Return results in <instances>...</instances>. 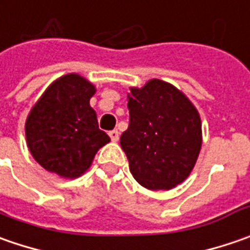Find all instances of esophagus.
I'll return each instance as SVG.
<instances>
[{"label":"esophagus","instance_id":"obj_1","mask_svg":"<svg viewBox=\"0 0 250 250\" xmlns=\"http://www.w3.org/2000/svg\"><path fill=\"white\" fill-rule=\"evenodd\" d=\"M108 135H110V138L112 142H118V139H120V132H118V130H111Z\"/></svg>","mask_w":250,"mask_h":250}]
</instances>
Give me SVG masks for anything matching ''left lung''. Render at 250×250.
Listing matches in <instances>:
<instances>
[{
	"label": "left lung",
	"mask_w": 250,
	"mask_h": 250,
	"mask_svg": "<svg viewBox=\"0 0 250 250\" xmlns=\"http://www.w3.org/2000/svg\"><path fill=\"white\" fill-rule=\"evenodd\" d=\"M129 128L121 135L133 178L150 190L182 184L202 149V121L185 93L171 83L150 79L129 87Z\"/></svg>",
	"instance_id": "obj_1"
}]
</instances>
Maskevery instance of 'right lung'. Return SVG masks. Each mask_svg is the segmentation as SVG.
Wrapping results in <instances>:
<instances>
[{
    "mask_svg": "<svg viewBox=\"0 0 250 250\" xmlns=\"http://www.w3.org/2000/svg\"><path fill=\"white\" fill-rule=\"evenodd\" d=\"M96 86L79 73L55 79L29 112L24 132L33 159L48 172L75 179L90 168L110 142L90 107Z\"/></svg>",
    "mask_w": 250,
    "mask_h": 250,
    "instance_id": "add662e5",
    "label": "right lung"
}]
</instances>
